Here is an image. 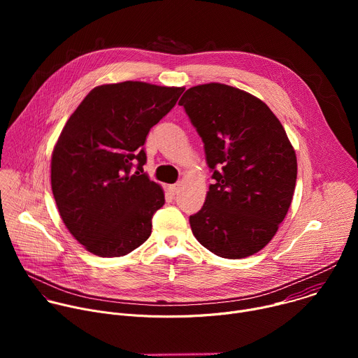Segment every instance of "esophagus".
Listing matches in <instances>:
<instances>
[{"label":"esophagus","instance_id":"obj_1","mask_svg":"<svg viewBox=\"0 0 358 358\" xmlns=\"http://www.w3.org/2000/svg\"><path fill=\"white\" fill-rule=\"evenodd\" d=\"M178 187H180V184H173V185H169V191H170L171 194H176V192L178 191Z\"/></svg>","mask_w":358,"mask_h":358}]
</instances>
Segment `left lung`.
<instances>
[{
    "instance_id": "obj_1",
    "label": "left lung",
    "mask_w": 358,
    "mask_h": 358,
    "mask_svg": "<svg viewBox=\"0 0 358 358\" xmlns=\"http://www.w3.org/2000/svg\"><path fill=\"white\" fill-rule=\"evenodd\" d=\"M178 105L215 180L189 217L192 234L221 258L250 257L275 236L293 198L297 162L287 134L262 100L228 85L189 87Z\"/></svg>"
}]
</instances>
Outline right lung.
<instances>
[{"label": "right lung", "mask_w": 358, "mask_h": 358, "mask_svg": "<svg viewBox=\"0 0 358 358\" xmlns=\"http://www.w3.org/2000/svg\"><path fill=\"white\" fill-rule=\"evenodd\" d=\"M182 92L133 80L101 85L66 122L52 152L50 184L64 224L97 257H123L148 239L166 199L143 170V145Z\"/></svg>", "instance_id": "add662e5"}]
</instances>
